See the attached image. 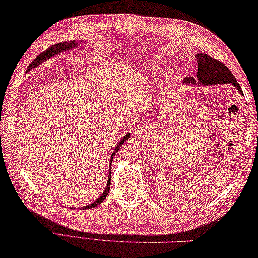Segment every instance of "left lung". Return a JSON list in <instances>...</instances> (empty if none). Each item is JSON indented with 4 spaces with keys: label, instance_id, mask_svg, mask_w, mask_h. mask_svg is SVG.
<instances>
[{
    "label": "left lung",
    "instance_id": "8db88e82",
    "mask_svg": "<svg viewBox=\"0 0 258 258\" xmlns=\"http://www.w3.org/2000/svg\"><path fill=\"white\" fill-rule=\"evenodd\" d=\"M198 62L197 76L185 77L183 81L184 84H202V85H216V84H228L234 85L241 95L242 90L240 85L237 83L236 77L232 75L227 66L221 61L215 59L207 53H197L196 55Z\"/></svg>",
    "mask_w": 258,
    "mask_h": 258
}]
</instances>
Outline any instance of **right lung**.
<instances>
[{
  "label": "right lung",
  "instance_id": "1",
  "mask_svg": "<svg viewBox=\"0 0 258 258\" xmlns=\"http://www.w3.org/2000/svg\"><path fill=\"white\" fill-rule=\"evenodd\" d=\"M80 41H81V40H80ZM77 46H80V42H76V41H71V42H60V43H56V45H52L51 47H49V48H48V49H46L45 51L41 52L40 55H38V56L35 58V60H33V61L31 62V64L29 65V67H28V71H30V70H32V69H35L36 66L40 65L41 62H43V61H46V60H48V59H50L51 57L56 56L57 53L62 52V51H66V50H69V49H72V48H75V47H77ZM129 137H130L129 134H127L125 136H123V137L121 138L120 142L118 143V145L115 146V148H114V150H113L112 155H111L110 163H109V173H110V174H109V177H108V183H106V186H105V188H104L103 193H102V196H101L100 198L96 199V200H95L94 202L90 203V205L84 206V207H81V208H80V210H81V209H83V210H85V209L94 208V207L99 206L100 203H102V202L104 201V199L106 198V196H108L109 189H110V185H111V171H110V169H111V165H112V159H113V157L115 156V154L118 153V150L120 149L121 146H122V144H123V143L125 142V140H127Z\"/></svg>",
  "mask_w": 258,
  "mask_h": 258
}]
</instances>
